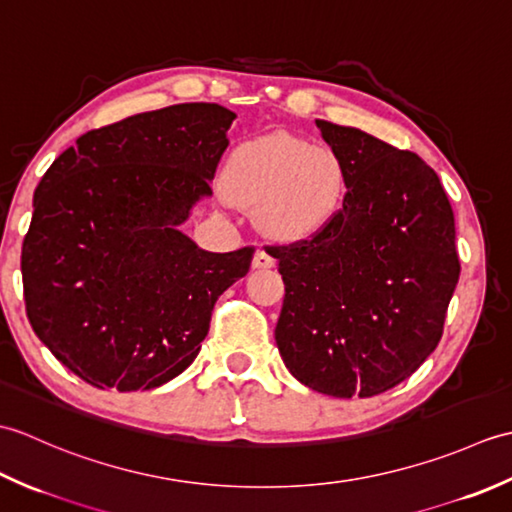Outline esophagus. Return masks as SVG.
<instances>
[{
  "label": "esophagus",
  "mask_w": 512,
  "mask_h": 512,
  "mask_svg": "<svg viewBox=\"0 0 512 512\" xmlns=\"http://www.w3.org/2000/svg\"><path fill=\"white\" fill-rule=\"evenodd\" d=\"M253 266L255 268H273L275 266V259H273V255L268 253V250L257 248V253L253 257Z\"/></svg>",
  "instance_id": "esophagus-1"
}]
</instances>
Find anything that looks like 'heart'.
<instances>
[{
    "instance_id": "heart-1",
    "label": "heart",
    "mask_w": 512,
    "mask_h": 512,
    "mask_svg": "<svg viewBox=\"0 0 512 512\" xmlns=\"http://www.w3.org/2000/svg\"><path fill=\"white\" fill-rule=\"evenodd\" d=\"M347 182L345 162L332 147L270 134L233 151L222 189L237 204H257V220L268 233L308 237L341 213Z\"/></svg>"
}]
</instances>
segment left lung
<instances>
[{"label": "left lung", "mask_w": 512, "mask_h": 512, "mask_svg": "<svg viewBox=\"0 0 512 512\" xmlns=\"http://www.w3.org/2000/svg\"><path fill=\"white\" fill-rule=\"evenodd\" d=\"M347 167L341 213L308 239L268 246L284 279L275 341L290 374L336 398H369L436 350L460 279L453 209L413 151L317 121Z\"/></svg>", "instance_id": "8db88e82"}]
</instances>
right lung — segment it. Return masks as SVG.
Here are the masks:
<instances>
[{
	"label": "right lung",
	"instance_id": "add662e5",
	"mask_svg": "<svg viewBox=\"0 0 512 512\" xmlns=\"http://www.w3.org/2000/svg\"><path fill=\"white\" fill-rule=\"evenodd\" d=\"M235 114L182 103L76 138L43 173L21 246L32 330L99 389L165 385L209 334L253 246L209 253L180 231L211 195Z\"/></svg>",
	"mask_w": 512,
	"mask_h": 512
}]
</instances>
